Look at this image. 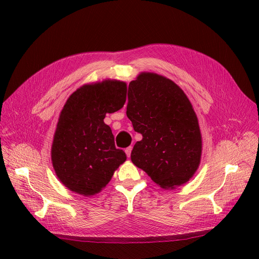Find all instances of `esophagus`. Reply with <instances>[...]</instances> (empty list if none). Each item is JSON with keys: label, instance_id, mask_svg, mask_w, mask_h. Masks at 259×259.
Returning <instances> with one entry per match:
<instances>
[{"label": "esophagus", "instance_id": "obj_1", "mask_svg": "<svg viewBox=\"0 0 259 259\" xmlns=\"http://www.w3.org/2000/svg\"><path fill=\"white\" fill-rule=\"evenodd\" d=\"M132 147H128V148H126L125 149V153H126V155H127V158H131V153H132Z\"/></svg>", "mask_w": 259, "mask_h": 259}]
</instances>
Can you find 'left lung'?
<instances>
[{"label":"left lung","mask_w":259,"mask_h":259,"mask_svg":"<svg viewBox=\"0 0 259 259\" xmlns=\"http://www.w3.org/2000/svg\"><path fill=\"white\" fill-rule=\"evenodd\" d=\"M127 117L143 139L131 160L162 189L189 182L199 168L202 135L189 98L167 77L140 72L128 85Z\"/></svg>","instance_id":"8db88e82"}]
</instances>
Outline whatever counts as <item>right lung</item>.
<instances>
[{"label":"right lung","instance_id":"right-lung-1","mask_svg":"<svg viewBox=\"0 0 259 259\" xmlns=\"http://www.w3.org/2000/svg\"><path fill=\"white\" fill-rule=\"evenodd\" d=\"M127 85L107 79L84 84L67 99L52 144L56 176L69 190L84 197L99 193L126 154L114 146V137L104 122L107 113L123 108Z\"/></svg>","mask_w":259,"mask_h":259}]
</instances>
